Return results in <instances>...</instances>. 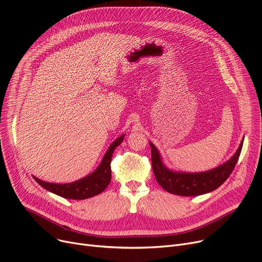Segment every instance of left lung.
Returning a JSON list of instances; mask_svg holds the SVG:
<instances>
[{"instance_id":"1","label":"left lung","mask_w":262,"mask_h":262,"mask_svg":"<svg viewBox=\"0 0 262 262\" xmlns=\"http://www.w3.org/2000/svg\"><path fill=\"white\" fill-rule=\"evenodd\" d=\"M243 140L234 155L228 162L224 163L217 168L209 170V171L197 173L176 172L168 169L163 164L162 157L159 155L155 145L150 142L152 151V168L156 181L170 194L179 196H199L207 194V192L219 188L229 178L233 171L235 164L237 163L238 156L241 154Z\"/></svg>"}]
</instances>
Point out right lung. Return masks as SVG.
Here are the masks:
<instances>
[{
  "instance_id": "1",
  "label": "right lung",
  "mask_w": 262,
  "mask_h": 262,
  "mask_svg": "<svg viewBox=\"0 0 262 262\" xmlns=\"http://www.w3.org/2000/svg\"><path fill=\"white\" fill-rule=\"evenodd\" d=\"M123 139H124V135H122L121 137H119L116 141H113L109 146V149L106 152L103 161H101L98 168L93 173L89 174L83 179H80L76 182H73V183H67V184L48 183V182L41 181L35 177H34V179H35V181L41 187L63 198L82 200V199H88L90 197L96 196L100 194L101 191H104L110 183L111 157H112L113 151L116 150V147L118 145L121 144Z\"/></svg>"
}]
</instances>
